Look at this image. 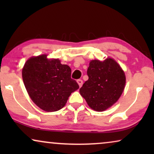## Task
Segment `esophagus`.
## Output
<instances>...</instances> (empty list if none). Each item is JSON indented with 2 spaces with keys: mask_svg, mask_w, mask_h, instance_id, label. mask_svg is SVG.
I'll return each mask as SVG.
<instances>
[{
  "mask_svg": "<svg viewBox=\"0 0 154 154\" xmlns=\"http://www.w3.org/2000/svg\"><path fill=\"white\" fill-rule=\"evenodd\" d=\"M77 83H78V84H79V87L81 88L82 85H83V81H82L81 79H79V80H77Z\"/></svg>",
  "mask_w": 154,
  "mask_h": 154,
  "instance_id": "obj_1",
  "label": "esophagus"
}]
</instances>
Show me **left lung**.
I'll list each match as a JSON object with an SVG mask.
<instances>
[{
	"label": "left lung",
	"mask_w": 154,
	"mask_h": 154,
	"mask_svg": "<svg viewBox=\"0 0 154 154\" xmlns=\"http://www.w3.org/2000/svg\"><path fill=\"white\" fill-rule=\"evenodd\" d=\"M87 74L88 80L81 88L80 93L90 108L102 111L117 102L125 88V75L114 60H92Z\"/></svg>",
	"instance_id": "8db88e82"
}]
</instances>
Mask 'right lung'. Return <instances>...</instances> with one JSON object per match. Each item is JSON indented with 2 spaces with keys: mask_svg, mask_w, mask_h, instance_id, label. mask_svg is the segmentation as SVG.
<instances>
[{
  "mask_svg": "<svg viewBox=\"0 0 154 154\" xmlns=\"http://www.w3.org/2000/svg\"><path fill=\"white\" fill-rule=\"evenodd\" d=\"M71 69L58 59L47 55L31 57L22 69V79L29 97L39 108L48 112L63 108L69 96L79 88L71 78Z\"/></svg>",
  "mask_w": 154,
  "mask_h": 154,
  "instance_id": "add662e5",
  "label": "right lung"
}]
</instances>
